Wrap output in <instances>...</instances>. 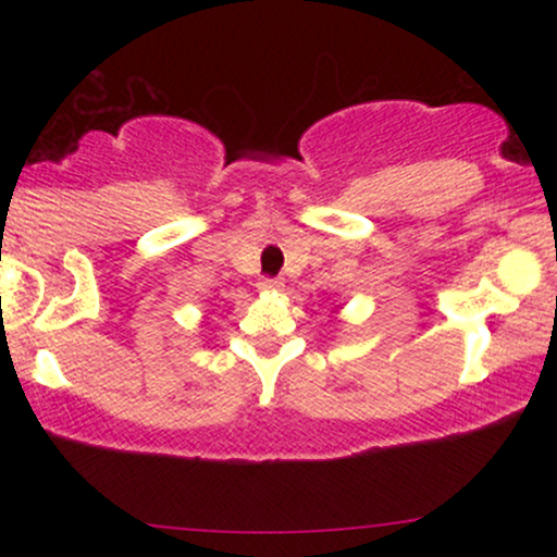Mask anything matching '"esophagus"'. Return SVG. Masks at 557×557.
<instances>
[{
	"instance_id": "34e87169",
	"label": "esophagus",
	"mask_w": 557,
	"mask_h": 557,
	"mask_svg": "<svg viewBox=\"0 0 557 557\" xmlns=\"http://www.w3.org/2000/svg\"><path fill=\"white\" fill-rule=\"evenodd\" d=\"M283 287V280L280 277H261L259 280V290H280Z\"/></svg>"
}]
</instances>
